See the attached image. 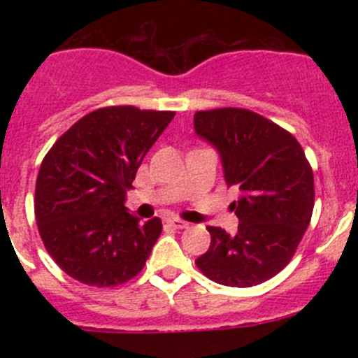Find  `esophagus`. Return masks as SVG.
<instances>
[{"mask_svg": "<svg viewBox=\"0 0 358 358\" xmlns=\"http://www.w3.org/2000/svg\"><path fill=\"white\" fill-rule=\"evenodd\" d=\"M166 223H168L169 227H173V229H187V227H189V223L178 218H169L166 220Z\"/></svg>", "mask_w": 358, "mask_h": 358, "instance_id": "1", "label": "esophagus"}]
</instances>
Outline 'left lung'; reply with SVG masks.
<instances>
[{
	"label": "left lung",
	"mask_w": 358,
	"mask_h": 358,
	"mask_svg": "<svg viewBox=\"0 0 358 358\" xmlns=\"http://www.w3.org/2000/svg\"><path fill=\"white\" fill-rule=\"evenodd\" d=\"M194 129L218 150L239 218L236 236L208 227L209 249L196 259L208 279L251 287L291 262L308 229L315 201L313 173L298 140L248 109L223 107L194 114Z\"/></svg>",
	"instance_id": "obj_1"
}]
</instances>
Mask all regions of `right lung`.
Here are the masks:
<instances>
[{
  "mask_svg": "<svg viewBox=\"0 0 358 358\" xmlns=\"http://www.w3.org/2000/svg\"><path fill=\"white\" fill-rule=\"evenodd\" d=\"M175 117L133 106L96 109L50 149L36 180L39 236L57 265L83 284L110 287L142 272L162 223L128 213L126 192Z\"/></svg>",
  "mask_w": 358,
  "mask_h": 358,
  "instance_id": "right-lung-1",
  "label": "right lung"
}]
</instances>
